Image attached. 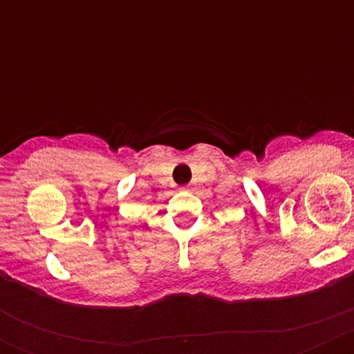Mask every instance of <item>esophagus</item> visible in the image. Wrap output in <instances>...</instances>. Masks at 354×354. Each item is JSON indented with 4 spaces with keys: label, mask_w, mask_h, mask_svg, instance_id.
<instances>
[{
    "label": "esophagus",
    "mask_w": 354,
    "mask_h": 354,
    "mask_svg": "<svg viewBox=\"0 0 354 354\" xmlns=\"http://www.w3.org/2000/svg\"><path fill=\"white\" fill-rule=\"evenodd\" d=\"M181 189H183V191H188V189H189V186H183Z\"/></svg>",
    "instance_id": "obj_1"
}]
</instances>
